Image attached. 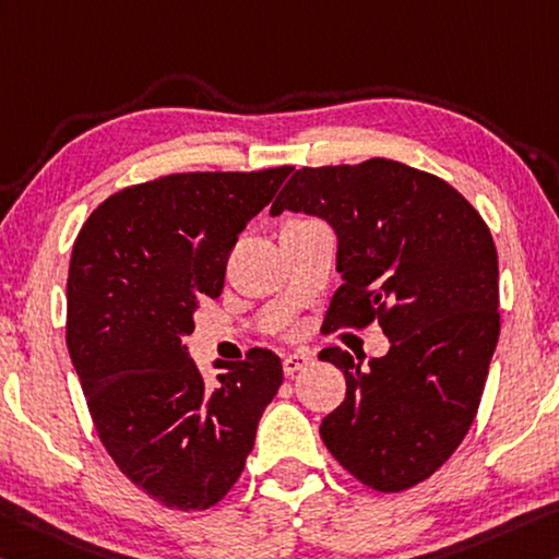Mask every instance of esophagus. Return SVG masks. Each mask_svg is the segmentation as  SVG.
Instances as JSON below:
<instances>
[{
    "mask_svg": "<svg viewBox=\"0 0 559 559\" xmlns=\"http://www.w3.org/2000/svg\"><path fill=\"white\" fill-rule=\"evenodd\" d=\"M311 360L313 358L308 356V353H290V356L283 358V373L296 376L298 370H304V368L311 366Z\"/></svg>",
    "mask_w": 559,
    "mask_h": 559,
    "instance_id": "obj_1",
    "label": "esophagus"
}]
</instances>
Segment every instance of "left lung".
<instances>
[{"instance_id":"8db88e82","label":"left lung","mask_w":559,"mask_h":559,"mask_svg":"<svg viewBox=\"0 0 559 559\" xmlns=\"http://www.w3.org/2000/svg\"><path fill=\"white\" fill-rule=\"evenodd\" d=\"M283 211L323 218L338 238L343 283L323 333L378 318L391 338L368 373L348 350H321L345 376L325 448L362 485L407 490L455 453L480 405L500 335L490 228L448 181L391 158L300 168L271 216Z\"/></svg>"}]
</instances>
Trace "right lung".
Wrapping results in <instances>:
<instances>
[{"label": "right lung", "instance_id": "1", "mask_svg": "<svg viewBox=\"0 0 559 559\" xmlns=\"http://www.w3.org/2000/svg\"><path fill=\"white\" fill-rule=\"evenodd\" d=\"M290 166L171 174L106 199L79 234L67 281V348L96 432L139 490L206 510L231 490L283 383L276 353L216 360L206 385L183 338L203 296L276 197Z\"/></svg>", "mask_w": 559, "mask_h": 559}]
</instances>
